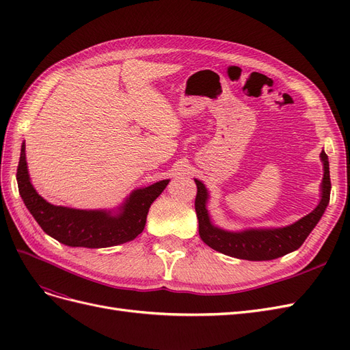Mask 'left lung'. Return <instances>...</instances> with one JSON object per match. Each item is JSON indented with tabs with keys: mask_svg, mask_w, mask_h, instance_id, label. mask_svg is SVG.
<instances>
[{
	"mask_svg": "<svg viewBox=\"0 0 350 350\" xmlns=\"http://www.w3.org/2000/svg\"><path fill=\"white\" fill-rule=\"evenodd\" d=\"M321 161L324 165V178L321 185L323 196L320 204L310 215L295 221L293 225L279 229H251L243 232H226L224 229L213 226L206 208L207 189L203 183L196 179V213L198 217L200 238L210 248H213L221 254L250 261L274 260L298 250L306 239V237L311 234L315 225L319 224L328 201H330V169H328V157L324 150L321 152Z\"/></svg>",
	"mask_w": 350,
	"mask_h": 350,
	"instance_id": "1",
	"label": "left lung"
}]
</instances>
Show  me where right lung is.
<instances>
[{
	"instance_id": "add662e5",
	"label": "right lung",
	"mask_w": 350,
	"mask_h": 350,
	"mask_svg": "<svg viewBox=\"0 0 350 350\" xmlns=\"http://www.w3.org/2000/svg\"><path fill=\"white\" fill-rule=\"evenodd\" d=\"M167 183V179H163L150 187L135 189L120 213L111 215L109 211L54 206L42 198L30 184L25 143L17 166L18 193L25 206L45 234L68 247L107 248L134 239L143 232L149 208Z\"/></svg>"
}]
</instances>
